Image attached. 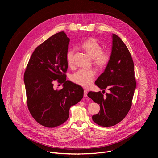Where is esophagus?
Here are the masks:
<instances>
[{"instance_id": "esophagus-1", "label": "esophagus", "mask_w": 158, "mask_h": 158, "mask_svg": "<svg viewBox=\"0 0 158 158\" xmlns=\"http://www.w3.org/2000/svg\"><path fill=\"white\" fill-rule=\"evenodd\" d=\"M87 90H85V89H84V97H87Z\"/></svg>"}]
</instances>
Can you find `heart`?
Instances as JSON below:
<instances>
[{
    "label": "heart",
    "instance_id": "b5f03b06",
    "mask_svg": "<svg viewBox=\"0 0 158 158\" xmlns=\"http://www.w3.org/2000/svg\"><path fill=\"white\" fill-rule=\"evenodd\" d=\"M81 48L93 60L94 65L99 68H104L109 63L110 59L109 54L102 52L101 44L96 39L90 38L85 40L81 44ZM73 49L68 50L66 53V60L69 65L73 64ZM95 74L94 70H80L73 76L72 80L81 86L88 87L92 83Z\"/></svg>",
    "mask_w": 158,
    "mask_h": 158
}]
</instances>
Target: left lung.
Listing matches in <instances>:
<instances>
[{"mask_svg": "<svg viewBox=\"0 0 158 158\" xmlns=\"http://www.w3.org/2000/svg\"><path fill=\"white\" fill-rule=\"evenodd\" d=\"M95 84L102 91L108 89L110 93H106V97L100 91L87 94L88 97L100 106L99 113L92 117L93 121L104 127L119 123L131 108L136 82L131 54L121 38L114 34H112L109 63Z\"/></svg>", "mask_w": 158, "mask_h": 158, "instance_id": "8db88e82", "label": "left lung"}]
</instances>
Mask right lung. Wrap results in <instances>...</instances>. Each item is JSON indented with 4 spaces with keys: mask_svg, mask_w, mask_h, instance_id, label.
Segmentation results:
<instances>
[{
    "mask_svg": "<svg viewBox=\"0 0 158 158\" xmlns=\"http://www.w3.org/2000/svg\"><path fill=\"white\" fill-rule=\"evenodd\" d=\"M69 42L64 32L49 37L35 49L24 73L28 109L34 119L47 127L65 123L71 106L84 96L82 87L66 81L64 74L68 67L66 53ZM57 79L63 83L59 91L53 88Z\"/></svg>",
    "mask_w": 158,
    "mask_h": 158,
    "instance_id": "1",
    "label": "right lung"
}]
</instances>
